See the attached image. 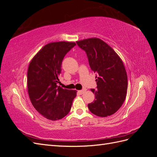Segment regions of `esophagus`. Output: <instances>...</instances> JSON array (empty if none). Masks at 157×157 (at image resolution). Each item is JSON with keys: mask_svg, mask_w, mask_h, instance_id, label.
<instances>
[{"mask_svg": "<svg viewBox=\"0 0 157 157\" xmlns=\"http://www.w3.org/2000/svg\"><path fill=\"white\" fill-rule=\"evenodd\" d=\"M85 91H86V90L83 89V90H78V91L77 92V93H78V94H82Z\"/></svg>", "mask_w": 157, "mask_h": 157, "instance_id": "obj_1", "label": "esophagus"}]
</instances>
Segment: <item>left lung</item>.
<instances>
[{
    "label": "left lung",
    "instance_id": "left-lung-1",
    "mask_svg": "<svg viewBox=\"0 0 157 157\" xmlns=\"http://www.w3.org/2000/svg\"><path fill=\"white\" fill-rule=\"evenodd\" d=\"M86 52L90 67L96 73L97 90L91 89L95 100L88 105L94 115L106 117L121 108L126 96L128 77L122 59L111 46L98 38L77 42Z\"/></svg>",
    "mask_w": 157,
    "mask_h": 157
}]
</instances>
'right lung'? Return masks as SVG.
<instances>
[{"label": "right lung", "instance_id": "1", "mask_svg": "<svg viewBox=\"0 0 157 157\" xmlns=\"http://www.w3.org/2000/svg\"><path fill=\"white\" fill-rule=\"evenodd\" d=\"M75 45L73 42H50L29 63L27 88L30 100L36 110L48 120H59L67 115L77 96V90L58 86L64 56Z\"/></svg>", "mask_w": 157, "mask_h": 157}]
</instances>
